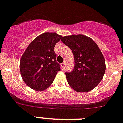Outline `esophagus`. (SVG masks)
Wrapping results in <instances>:
<instances>
[{"instance_id": "34e87169", "label": "esophagus", "mask_w": 123, "mask_h": 123, "mask_svg": "<svg viewBox=\"0 0 123 123\" xmlns=\"http://www.w3.org/2000/svg\"><path fill=\"white\" fill-rule=\"evenodd\" d=\"M61 68H62V69H64V66H65V63H64V62H63V63H62L61 64Z\"/></svg>"}]
</instances>
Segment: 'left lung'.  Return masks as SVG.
<instances>
[{
  "label": "left lung",
  "instance_id": "1",
  "mask_svg": "<svg viewBox=\"0 0 123 123\" xmlns=\"http://www.w3.org/2000/svg\"><path fill=\"white\" fill-rule=\"evenodd\" d=\"M74 57V68L66 73L71 87L78 92L90 91L98 85L106 71L105 57L94 41L86 36L73 34L62 38Z\"/></svg>",
  "mask_w": 123,
  "mask_h": 123
}]
</instances>
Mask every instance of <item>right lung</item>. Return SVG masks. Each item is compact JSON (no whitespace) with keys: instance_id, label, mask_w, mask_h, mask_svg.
Listing matches in <instances>:
<instances>
[{"instance_id":"obj_1","label":"right lung","mask_w":123,"mask_h":123,"mask_svg":"<svg viewBox=\"0 0 123 123\" xmlns=\"http://www.w3.org/2000/svg\"><path fill=\"white\" fill-rule=\"evenodd\" d=\"M62 36L45 32L29 44L20 59V71L24 82L36 91H44L53 82L61 71L54 51Z\"/></svg>"}]
</instances>
